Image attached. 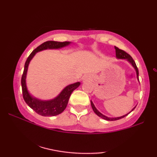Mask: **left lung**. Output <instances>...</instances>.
<instances>
[{"mask_svg":"<svg viewBox=\"0 0 157 157\" xmlns=\"http://www.w3.org/2000/svg\"><path fill=\"white\" fill-rule=\"evenodd\" d=\"M114 48H115V50H116V56H117V59H126V60H127V61L129 62V63L133 66V67L134 68V69L136 70L137 79H138V80H139V70H138V68H137V66L136 65V63H135V61H134V59H132V57L129 54H128L127 53L125 52V51H124L121 50V49H119V48H118V47L114 46ZM91 107H92V109H93L94 113H95L96 115H98L99 117L102 118V119H104L105 120H107V121H116V120H119L120 119H122V118L125 117L126 116H127L128 113H130L133 110H134L135 108H136V106H135L134 108L129 113H126V114L122 116V117H116V118H110V117H106V116H104V114H102L101 113L99 112V111H98L97 109H96V108L95 107V106H94V104H93V102H92L91 101Z\"/></svg>","mask_w":157,"mask_h":157,"instance_id":"8db88e82","label":"left lung"}]
</instances>
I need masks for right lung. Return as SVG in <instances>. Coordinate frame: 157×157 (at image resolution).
Returning a JSON list of instances; mask_svg holds the SVG:
<instances>
[{
    "label": "right lung",
    "instance_id": "add662e5",
    "mask_svg": "<svg viewBox=\"0 0 157 157\" xmlns=\"http://www.w3.org/2000/svg\"><path fill=\"white\" fill-rule=\"evenodd\" d=\"M70 44L71 42L69 41L59 42L48 40V41L44 42V44L40 45L32 51L25 61L24 70H23L22 78H21L23 97L29 106L31 107L33 111H35L38 114L44 116V117H53L63 112L67 106L71 94L79 86L81 83L80 82H76L67 86L59 94V96L51 100L42 101L37 99L29 94L26 87V83H25V78H26L28 67H29L30 61L38 51L46 50V49H59L68 46Z\"/></svg>",
    "mask_w": 157,
    "mask_h": 157
}]
</instances>
